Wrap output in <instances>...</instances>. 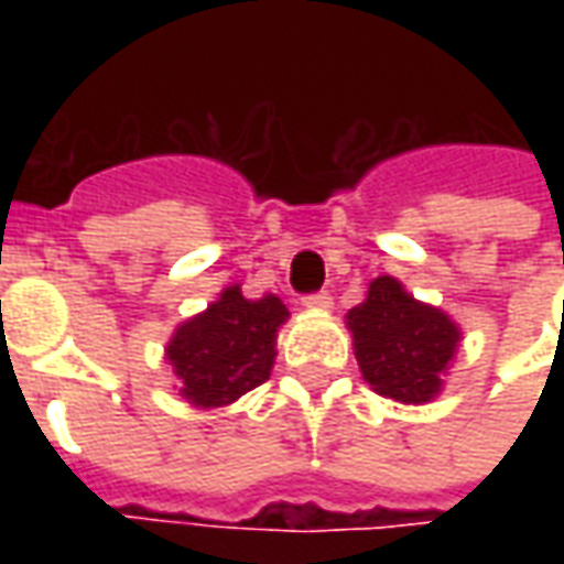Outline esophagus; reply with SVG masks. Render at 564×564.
Wrapping results in <instances>:
<instances>
[{
  "label": "esophagus",
  "mask_w": 564,
  "mask_h": 564,
  "mask_svg": "<svg viewBox=\"0 0 564 564\" xmlns=\"http://www.w3.org/2000/svg\"><path fill=\"white\" fill-rule=\"evenodd\" d=\"M305 307H311V311H329V307H332V295L326 293V290H319V293L305 295Z\"/></svg>",
  "instance_id": "obj_1"
}]
</instances>
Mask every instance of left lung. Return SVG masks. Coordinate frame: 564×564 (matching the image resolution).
Instances as JSON below:
<instances>
[{
    "label": "left lung",
    "mask_w": 564,
    "mask_h": 564,
    "mask_svg": "<svg viewBox=\"0 0 564 564\" xmlns=\"http://www.w3.org/2000/svg\"><path fill=\"white\" fill-rule=\"evenodd\" d=\"M347 329L368 387L402 404L435 399L462 341L441 307L416 302L390 274L368 283L366 302L347 314Z\"/></svg>",
    "instance_id": "1"
}]
</instances>
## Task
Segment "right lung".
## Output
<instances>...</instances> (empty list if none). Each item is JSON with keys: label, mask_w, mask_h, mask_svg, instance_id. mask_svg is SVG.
Wrapping results in <instances>:
<instances>
[{"label": "right lung", "mask_w": 564, "mask_h": 564, "mask_svg": "<svg viewBox=\"0 0 564 564\" xmlns=\"http://www.w3.org/2000/svg\"><path fill=\"white\" fill-rule=\"evenodd\" d=\"M286 317L290 311L278 295L245 299L238 283L226 286L165 344V359L181 380L177 392L196 408H223L257 390L269 380Z\"/></svg>", "instance_id": "add662e5"}]
</instances>
